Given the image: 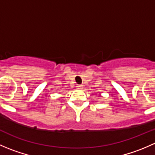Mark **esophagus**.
Here are the masks:
<instances>
[{"instance_id":"34e87169","label":"esophagus","mask_w":155,"mask_h":155,"mask_svg":"<svg viewBox=\"0 0 155 155\" xmlns=\"http://www.w3.org/2000/svg\"><path fill=\"white\" fill-rule=\"evenodd\" d=\"M77 88H79V89H81V88H82V85H77Z\"/></svg>"}]
</instances>
